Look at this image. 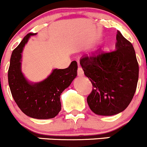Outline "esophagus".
<instances>
[{
    "label": "esophagus",
    "instance_id": "1",
    "mask_svg": "<svg viewBox=\"0 0 147 147\" xmlns=\"http://www.w3.org/2000/svg\"><path fill=\"white\" fill-rule=\"evenodd\" d=\"M78 75L79 77H82L84 75V71H83L82 68L81 67H80V66H79L78 69Z\"/></svg>",
    "mask_w": 147,
    "mask_h": 147
}]
</instances>
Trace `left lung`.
Instances as JSON below:
<instances>
[{
  "label": "left lung",
  "instance_id": "1",
  "mask_svg": "<svg viewBox=\"0 0 147 147\" xmlns=\"http://www.w3.org/2000/svg\"><path fill=\"white\" fill-rule=\"evenodd\" d=\"M116 40L113 51L98 49L80 60L84 75L93 85L87 103L96 115L110 116L123 112L137 88L139 65L133 46L119 31Z\"/></svg>",
  "mask_w": 147,
  "mask_h": 147
}]
</instances>
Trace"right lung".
Segmentation results:
<instances>
[{"label": "right lung", "instance_id": "right-lung-1", "mask_svg": "<svg viewBox=\"0 0 147 147\" xmlns=\"http://www.w3.org/2000/svg\"><path fill=\"white\" fill-rule=\"evenodd\" d=\"M36 33H29L12 51L8 69V84L14 100L27 116L50 119L61 110V94L78 75V63L72 61L67 68L53 69L44 80L33 82L22 71V53L29 38Z\"/></svg>", "mask_w": 147, "mask_h": 147}]
</instances>
